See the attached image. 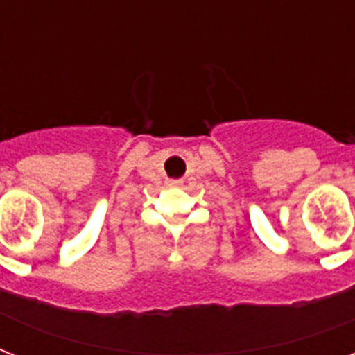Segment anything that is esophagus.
I'll return each instance as SVG.
<instances>
[{
    "label": "esophagus",
    "mask_w": 355,
    "mask_h": 355,
    "mask_svg": "<svg viewBox=\"0 0 355 355\" xmlns=\"http://www.w3.org/2000/svg\"><path fill=\"white\" fill-rule=\"evenodd\" d=\"M167 186H171V188H180V186H182V182H180V180H169V182H167Z\"/></svg>",
    "instance_id": "1"
}]
</instances>
